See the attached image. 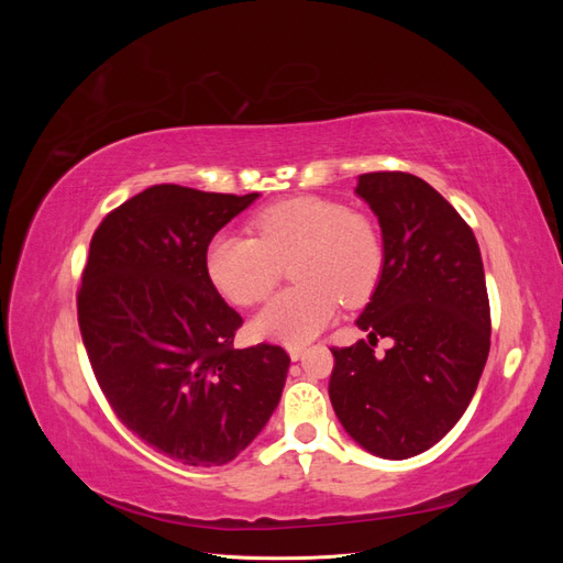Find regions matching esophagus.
Returning a JSON list of instances; mask_svg holds the SVG:
<instances>
[{
  "instance_id": "obj_1",
  "label": "esophagus",
  "mask_w": 563,
  "mask_h": 563,
  "mask_svg": "<svg viewBox=\"0 0 563 563\" xmlns=\"http://www.w3.org/2000/svg\"><path fill=\"white\" fill-rule=\"evenodd\" d=\"M302 354H305V345H288V356H291L294 362H298Z\"/></svg>"
}]
</instances>
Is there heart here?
Returning <instances> with one entry per match:
<instances>
[{
    "label": "heart",
    "mask_w": 563,
    "mask_h": 563,
    "mask_svg": "<svg viewBox=\"0 0 563 563\" xmlns=\"http://www.w3.org/2000/svg\"><path fill=\"white\" fill-rule=\"evenodd\" d=\"M255 236L220 232L207 249L213 286L236 305L263 300L291 260L296 286L269 298L253 319L258 335L300 345L323 331L340 298L371 296L383 269L378 232L362 213L321 197H294L253 218Z\"/></svg>",
    "instance_id": "obj_1"
}]
</instances>
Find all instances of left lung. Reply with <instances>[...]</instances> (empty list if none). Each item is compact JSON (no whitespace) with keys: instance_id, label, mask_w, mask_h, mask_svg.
<instances>
[{"instance_id":"left-lung-1","label":"left lung","mask_w":563,"mask_h":563,"mask_svg":"<svg viewBox=\"0 0 563 563\" xmlns=\"http://www.w3.org/2000/svg\"><path fill=\"white\" fill-rule=\"evenodd\" d=\"M356 195L378 216L385 261L356 319L368 343L331 347L329 397L356 444L404 460L434 446L479 385L490 347L484 263L472 228L422 178L362 174ZM378 336L393 340L383 357Z\"/></svg>"}]
</instances>
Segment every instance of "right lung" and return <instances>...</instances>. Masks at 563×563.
Returning <instances> with one entry per match:
<instances>
[{
    "label": "right lung",
    "mask_w": 563,
    "mask_h": 563,
    "mask_svg": "<svg viewBox=\"0 0 563 563\" xmlns=\"http://www.w3.org/2000/svg\"><path fill=\"white\" fill-rule=\"evenodd\" d=\"M244 197L152 185L110 211L91 236L77 319L114 416L183 465H225L265 428L291 356L234 350L244 319L216 291L207 249Z\"/></svg>",
    "instance_id": "obj_1"
}]
</instances>
